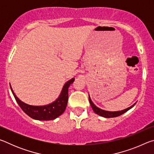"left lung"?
I'll return each instance as SVG.
<instances>
[{"instance_id": "8db88e82", "label": "left lung", "mask_w": 154, "mask_h": 154, "mask_svg": "<svg viewBox=\"0 0 154 154\" xmlns=\"http://www.w3.org/2000/svg\"><path fill=\"white\" fill-rule=\"evenodd\" d=\"M89 101H90V105L92 106V108L93 109L94 112L95 113H96L98 116H100L102 117H104V118H116V117H118L121 116L124 113H126V111H128V110H130V109H132L133 106H134V105L136 103H134V105H132V106H130V107L127 108V109H125L124 110H122V111H105V110H103V109H101L100 108H98L94 104L92 103V100H91V98L90 97V95H89Z\"/></svg>"}]
</instances>
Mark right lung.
<instances>
[{"label": "right lung", "mask_w": 154, "mask_h": 154, "mask_svg": "<svg viewBox=\"0 0 154 154\" xmlns=\"http://www.w3.org/2000/svg\"><path fill=\"white\" fill-rule=\"evenodd\" d=\"M75 78H72L71 79L68 81L64 83L62 88V91L60 95L56 100L48 105L42 106H34L30 105L28 104L22 102L20 100V98L17 97L14 90H13L11 85L10 84V88L12 92L13 95L18 105L22 109L25 113H26L28 116L36 120H52L57 118L64 113L66 109L68 98H69V88L71 83H73Z\"/></svg>", "instance_id": "1"}]
</instances>
